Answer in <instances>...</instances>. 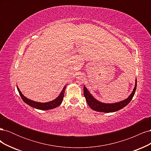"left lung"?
<instances>
[{"mask_svg":"<svg viewBox=\"0 0 151 151\" xmlns=\"http://www.w3.org/2000/svg\"><path fill=\"white\" fill-rule=\"evenodd\" d=\"M137 88V79H135V87L132 91V93L127 99L123 100V101H119L115 103H105L98 101L96 98H94L93 95L91 94L89 91L87 89L85 86H84V95L86 98V101L89 106L93 110L98 112L103 113H112L115 112L116 111L120 110L122 108H124L125 106L129 104L132 99L133 98L135 93V90Z\"/></svg>","mask_w":151,"mask_h":151,"instance_id":"8db88e82","label":"left lung"}]
</instances>
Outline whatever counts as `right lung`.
Returning a JSON list of instances; mask_svg holds the SVG:
<instances>
[{
    "mask_svg": "<svg viewBox=\"0 0 151 151\" xmlns=\"http://www.w3.org/2000/svg\"><path fill=\"white\" fill-rule=\"evenodd\" d=\"M66 86L63 87L61 93L58 95V96L57 98L52 100L51 101L47 102V103H40V102L35 101H33V100H31L28 98H27L22 94V93L21 92V91L19 90L17 86V89L22 99L23 100L24 103H26L27 104H28L29 106L36 109H41V110H48V109H53L55 108L58 106L59 105L62 103L63 97H64V93H65V90L66 88Z\"/></svg>",
    "mask_w": 151,
    "mask_h": 151,
    "instance_id": "add662e5",
    "label": "right lung"
}]
</instances>
